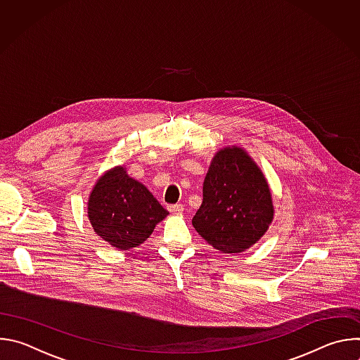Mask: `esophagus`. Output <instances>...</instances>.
<instances>
[{
  "label": "esophagus",
  "instance_id": "esophagus-1",
  "mask_svg": "<svg viewBox=\"0 0 360 360\" xmlns=\"http://www.w3.org/2000/svg\"><path fill=\"white\" fill-rule=\"evenodd\" d=\"M168 210H169V212H172V214H182V212H184V207H182L181 203H176V205H169Z\"/></svg>",
  "mask_w": 360,
  "mask_h": 360
}]
</instances>
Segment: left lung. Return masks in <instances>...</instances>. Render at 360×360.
Returning a JSON list of instances; mask_svg holds the SVG:
<instances>
[{"mask_svg":"<svg viewBox=\"0 0 360 360\" xmlns=\"http://www.w3.org/2000/svg\"><path fill=\"white\" fill-rule=\"evenodd\" d=\"M202 192L192 225L224 253H240L258 243L274 221L266 176L242 146H225L215 153Z\"/></svg>","mask_w":360,"mask_h":360,"instance_id":"8db88e82","label":"left lung"}]
</instances>
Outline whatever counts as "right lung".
<instances>
[{
	"label": "right lung",
	"mask_w": 360,
	"mask_h": 360,
	"mask_svg": "<svg viewBox=\"0 0 360 360\" xmlns=\"http://www.w3.org/2000/svg\"><path fill=\"white\" fill-rule=\"evenodd\" d=\"M86 205L94 232L120 250L139 246L169 215L143 184L128 175L125 165L96 179Z\"/></svg>",
	"instance_id": "obj_1"
}]
</instances>
